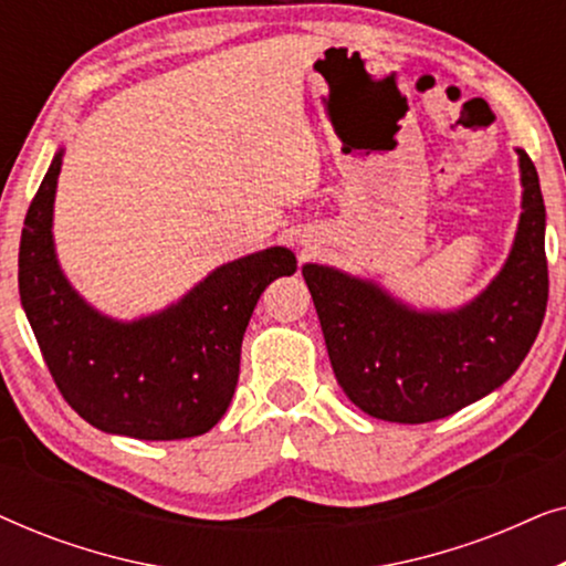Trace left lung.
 <instances>
[{
    "instance_id": "obj_1",
    "label": "left lung",
    "mask_w": 566,
    "mask_h": 566,
    "mask_svg": "<svg viewBox=\"0 0 566 566\" xmlns=\"http://www.w3.org/2000/svg\"><path fill=\"white\" fill-rule=\"evenodd\" d=\"M523 213L505 265L467 306L417 312L381 285L337 268L304 265L337 384L386 422L440 420L515 374L548 301L546 208L538 172L517 149Z\"/></svg>"
}]
</instances>
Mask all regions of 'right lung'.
<instances>
[{"mask_svg":"<svg viewBox=\"0 0 566 566\" xmlns=\"http://www.w3.org/2000/svg\"><path fill=\"white\" fill-rule=\"evenodd\" d=\"M56 151L20 239V301L45 366L92 428L138 440L203 436L227 412L250 316L275 277L296 273L285 247L216 268L165 312L118 322L92 308L61 273L53 247Z\"/></svg>","mask_w":566,"mask_h":566,"instance_id":"1","label":"right lung"}]
</instances>
